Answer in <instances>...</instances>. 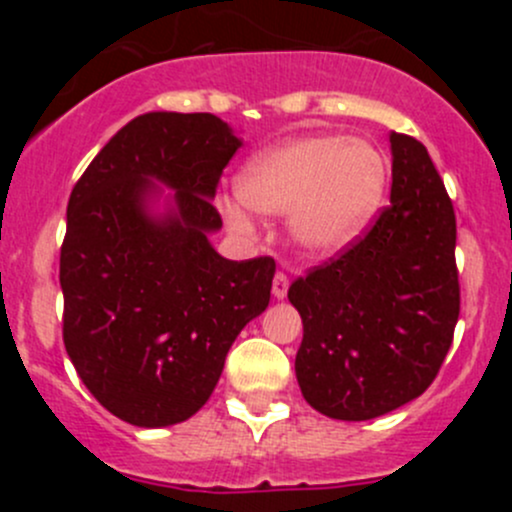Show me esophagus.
I'll list each match as a JSON object with an SVG mask.
<instances>
[{"label":"esophagus","mask_w":512,"mask_h":512,"mask_svg":"<svg viewBox=\"0 0 512 512\" xmlns=\"http://www.w3.org/2000/svg\"><path fill=\"white\" fill-rule=\"evenodd\" d=\"M287 289H289V277L285 272H275V277H272V294H275L277 299L287 297Z\"/></svg>","instance_id":"34e87169"}]
</instances>
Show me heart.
<instances>
[{
	"label": "heart",
	"mask_w": 512,
	"mask_h": 512,
	"mask_svg": "<svg viewBox=\"0 0 512 512\" xmlns=\"http://www.w3.org/2000/svg\"><path fill=\"white\" fill-rule=\"evenodd\" d=\"M240 203L255 213H287L294 245L309 257L352 247L374 223L386 193V163L374 146L347 136H304L267 148L235 180ZM232 230L250 232L252 218L225 203Z\"/></svg>",
	"instance_id": "b5f03b06"
}]
</instances>
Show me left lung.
<instances>
[{
    "instance_id": "1",
    "label": "left lung",
    "mask_w": 512,
    "mask_h": 512,
    "mask_svg": "<svg viewBox=\"0 0 512 512\" xmlns=\"http://www.w3.org/2000/svg\"><path fill=\"white\" fill-rule=\"evenodd\" d=\"M391 205L347 250L289 285L304 324L294 371L307 404L369 421L436 379L461 314L456 213L426 146L391 131Z\"/></svg>"
}]
</instances>
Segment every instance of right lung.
I'll return each instance as SVG.
<instances>
[{
    "label": "right lung",
    "instance_id": "obj_1",
    "mask_svg": "<svg viewBox=\"0 0 512 512\" xmlns=\"http://www.w3.org/2000/svg\"><path fill=\"white\" fill-rule=\"evenodd\" d=\"M240 148L213 113H143L76 180L59 282L64 347L103 409L156 428L203 409L227 349L270 304L275 260L232 262L208 242L213 205ZM151 179L176 188V210L147 218Z\"/></svg>",
    "mask_w": 512,
    "mask_h": 512
}]
</instances>
